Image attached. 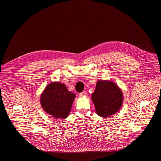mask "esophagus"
Returning <instances> with one entry per match:
<instances>
[{
	"label": "esophagus",
	"mask_w": 161,
	"mask_h": 161,
	"mask_svg": "<svg viewBox=\"0 0 161 161\" xmlns=\"http://www.w3.org/2000/svg\"><path fill=\"white\" fill-rule=\"evenodd\" d=\"M86 92L84 91V92H82L80 93V96H81V97H84V96H86Z\"/></svg>",
	"instance_id": "obj_1"
}]
</instances>
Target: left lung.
Segmentation results:
<instances>
[{"mask_svg": "<svg viewBox=\"0 0 161 161\" xmlns=\"http://www.w3.org/2000/svg\"><path fill=\"white\" fill-rule=\"evenodd\" d=\"M97 114L107 118L121 109L124 96L121 88L111 80H99L91 96Z\"/></svg>", "mask_w": 161, "mask_h": 161, "instance_id": "1", "label": "left lung"}]
</instances>
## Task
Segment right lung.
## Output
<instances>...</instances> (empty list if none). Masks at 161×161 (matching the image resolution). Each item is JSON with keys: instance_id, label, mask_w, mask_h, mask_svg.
Instances as JSON below:
<instances>
[{"instance_id": "add662e5", "label": "right lung", "mask_w": 161, "mask_h": 161, "mask_svg": "<svg viewBox=\"0 0 161 161\" xmlns=\"http://www.w3.org/2000/svg\"><path fill=\"white\" fill-rule=\"evenodd\" d=\"M76 95L65 84L53 81L45 87L40 97L44 111L57 119H66L70 113Z\"/></svg>"}]
</instances>
